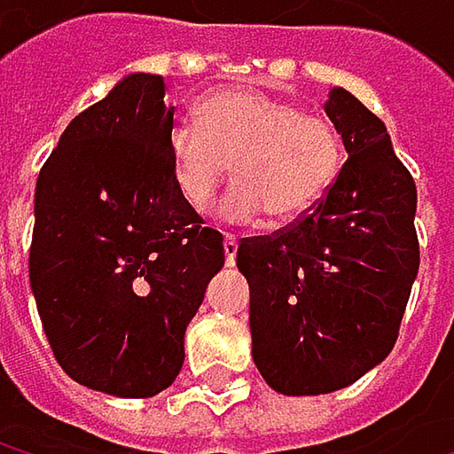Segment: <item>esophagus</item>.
Returning <instances> with one entry per match:
<instances>
[{"mask_svg": "<svg viewBox=\"0 0 454 454\" xmlns=\"http://www.w3.org/2000/svg\"><path fill=\"white\" fill-rule=\"evenodd\" d=\"M236 249H239V241H236V236L226 233V236H223V252H226V265H233V262H236Z\"/></svg>", "mask_w": 454, "mask_h": 454, "instance_id": "obj_1", "label": "esophagus"}]
</instances>
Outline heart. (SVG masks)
<instances>
[{"label":"heart","instance_id":"1","mask_svg":"<svg viewBox=\"0 0 454 454\" xmlns=\"http://www.w3.org/2000/svg\"><path fill=\"white\" fill-rule=\"evenodd\" d=\"M197 123H176L168 134L173 184L192 210H205L228 165L233 189L218 213L231 223H294L333 186L344 144L339 131L300 107L249 89H226L197 105Z\"/></svg>","mask_w":454,"mask_h":454}]
</instances>
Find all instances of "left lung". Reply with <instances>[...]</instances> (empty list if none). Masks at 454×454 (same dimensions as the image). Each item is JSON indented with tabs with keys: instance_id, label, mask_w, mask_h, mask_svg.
I'll return each instance as SVG.
<instances>
[{
	"instance_id": "left-lung-1",
	"label": "left lung",
	"mask_w": 454,
	"mask_h": 454,
	"mask_svg": "<svg viewBox=\"0 0 454 454\" xmlns=\"http://www.w3.org/2000/svg\"><path fill=\"white\" fill-rule=\"evenodd\" d=\"M323 110L347 149L333 186L292 226L236 249L254 365L289 397L344 389L392 352L420 262L415 181L387 126L341 86Z\"/></svg>"
}]
</instances>
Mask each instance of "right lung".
I'll use <instances>...</instances> for the list:
<instances>
[{"label":"right lung","instance_id":"right-lung-1","mask_svg":"<svg viewBox=\"0 0 454 454\" xmlns=\"http://www.w3.org/2000/svg\"><path fill=\"white\" fill-rule=\"evenodd\" d=\"M165 81L129 73L75 115L34 200L31 289L62 371L113 397H154L184 365V333L223 236L181 200Z\"/></svg>","mask_w":454,"mask_h":454}]
</instances>
